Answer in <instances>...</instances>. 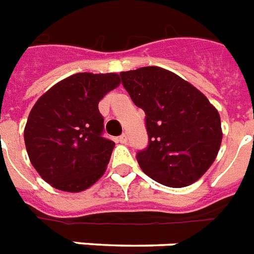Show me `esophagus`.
Segmentation results:
<instances>
[{
    "mask_svg": "<svg viewBox=\"0 0 254 254\" xmlns=\"http://www.w3.org/2000/svg\"><path fill=\"white\" fill-rule=\"evenodd\" d=\"M117 141H119L120 144H127V133H124V134L120 135L119 138H117Z\"/></svg>",
    "mask_w": 254,
    "mask_h": 254,
    "instance_id": "1",
    "label": "esophagus"
}]
</instances>
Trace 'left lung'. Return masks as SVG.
I'll list each match as a JSON object with an SVG mask.
<instances>
[{
    "label": "left lung",
    "instance_id": "8db88e82",
    "mask_svg": "<svg viewBox=\"0 0 254 254\" xmlns=\"http://www.w3.org/2000/svg\"><path fill=\"white\" fill-rule=\"evenodd\" d=\"M131 101L145 112L148 146L137 153L145 174L184 188L209 169L221 145L217 109L188 81L158 66L121 71Z\"/></svg>",
    "mask_w": 254,
    "mask_h": 254
}]
</instances>
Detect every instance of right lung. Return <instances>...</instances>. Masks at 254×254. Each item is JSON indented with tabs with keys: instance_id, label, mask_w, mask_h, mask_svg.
I'll list each match as a JSON object with an SVG mask.
<instances>
[{
	"instance_id": "add662e5",
	"label": "right lung",
	"mask_w": 254,
	"mask_h": 254,
	"mask_svg": "<svg viewBox=\"0 0 254 254\" xmlns=\"http://www.w3.org/2000/svg\"><path fill=\"white\" fill-rule=\"evenodd\" d=\"M120 82L116 73H77L34 104L25 127V146L34 169L53 188L77 193L104 174L114 142L102 137L98 102Z\"/></svg>"
}]
</instances>
